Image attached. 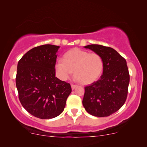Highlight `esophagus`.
I'll list each match as a JSON object with an SVG mask.
<instances>
[{"label": "esophagus", "instance_id": "obj_1", "mask_svg": "<svg viewBox=\"0 0 147 147\" xmlns=\"http://www.w3.org/2000/svg\"><path fill=\"white\" fill-rule=\"evenodd\" d=\"M77 86H77V85H74V84H72V85H71V88H72V90H75V88L77 87Z\"/></svg>", "mask_w": 147, "mask_h": 147}]
</instances>
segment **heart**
<instances>
[{
  "instance_id": "1",
  "label": "heart",
  "mask_w": 147,
  "mask_h": 147,
  "mask_svg": "<svg viewBox=\"0 0 147 147\" xmlns=\"http://www.w3.org/2000/svg\"><path fill=\"white\" fill-rule=\"evenodd\" d=\"M56 74L61 80H66L74 71L75 78L84 85L91 84L102 75L104 69L102 58L98 53L73 49L63 55V61L57 60L55 65Z\"/></svg>"
}]
</instances>
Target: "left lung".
I'll return each instance as SVG.
<instances>
[{
  "mask_svg": "<svg viewBox=\"0 0 147 147\" xmlns=\"http://www.w3.org/2000/svg\"><path fill=\"white\" fill-rule=\"evenodd\" d=\"M84 48L101 56L104 69L98 81L85 87L83 105L92 116H108L117 112L126 100L129 84L127 61L112 48L98 45Z\"/></svg>",
  "mask_w": 147,
  "mask_h": 147,
  "instance_id": "left-lung-1",
  "label": "left lung"
}]
</instances>
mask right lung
I'll return each mask as SVG.
<instances>
[{"label":"right lung","instance_id":"1","mask_svg":"<svg viewBox=\"0 0 147 147\" xmlns=\"http://www.w3.org/2000/svg\"><path fill=\"white\" fill-rule=\"evenodd\" d=\"M59 46L45 45L31 49L18 63L16 79L19 99L35 117L50 119L61 114L72 90L55 77Z\"/></svg>","mask_w":147,"mask_h":147}]
</instances>
